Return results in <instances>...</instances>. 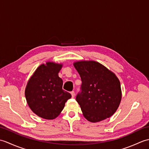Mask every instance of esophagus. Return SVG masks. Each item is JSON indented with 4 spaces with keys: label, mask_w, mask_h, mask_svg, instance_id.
Segmentation results:
<instances>
[{
    "label": "esophagus",
    "mask_w": 149,
    "mask_h": 149,
    "mask_svg": "<svg viewBox=\"0 0 149 149\" xmlns=\"http://www.w3.org/2000/svg\"><path fill=\"white\" fill-rule=\"evenodd\" d=\"M71 95H72V97H75V92H74V91H71Z\"/></svg>",
    "instance_id": "34e87169"
}]
</instances>
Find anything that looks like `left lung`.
Segmentation results:
<instances>
[{
    "instance_id": "1",
    "label": "left lung",
    "mask_w": 149,
    "mask_h": 149,
    "mask_svg": "<svg viewBox=\"0 0 149 149\" xmlns=\"http://www.w3.org/2000/svg\"><path fill=\"white\" fill-rule=\"evenodd\" d=\"M74 66L82 81L81 92L77 94L76 100L85 118L95 123L111 116L122 99L118 77L95 61H76Z\"/></svg>"
}]
</instances>
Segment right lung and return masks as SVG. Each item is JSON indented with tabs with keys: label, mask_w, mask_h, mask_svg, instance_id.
Segmentation results:
<instances>
[{
	"label": "right lung",
	"mask_w": 149,
	"mask_h": 149,
	"mask_svg": "<svg viewBox=\"0 0 149 149\" xmlns=\"http://www.w3.org/2000/svg\"><path fill=\"white\" fill-rule=\"evenodd\" d=\"M63 64L47 62L36 68L28 81L25 96L32 111L41 118L53 120L61 113L71 94L63 90L58 73Z\"/></svg>",
	"instance_id": "add662e5"
}]
</instances>
